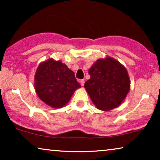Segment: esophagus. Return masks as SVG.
Returning <instances> with one entry per match:
<instances>
[{"instance_id": "1", "label": "esophagus", "mask_w": 160, "mask_h": 160, "mask_svg": "<svg viewBox=\"0 0 160 160\" xmlns=\"http://www.w3.org/2000/svg\"><path fill=\"white\" fill-rule=\"evenodd\" d=\"M80 84H81V85H82V86H84V79L80 80Z\"/></svg>"}]
</instances>
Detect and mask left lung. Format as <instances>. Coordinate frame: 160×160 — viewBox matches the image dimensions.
<instances>
[{
	"label": "left lung",
	"instance_id": "obj_1",
	"mask_svg": "<svg viewBox=\"0 0 160 160\" xmlns=\"http://www.w3.org/2000/svg\"><path fill=\"white\" fill-rule=\"evenodd\" d=\"M90 78L84 84L96 108L109 111L121 105L129 92L130 81L125 68L115 59H99L89 70Z\"/></svg>",
	"mask_w": 160,
	"mask_h": 160
}]
</instances>
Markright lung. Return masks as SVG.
<instances>
[{"instance_id": "add662e5", "label": "right lung", "mask_w": 160, "mask_h": 160, "mask_svg": "<svg viewBox=\"0 0 160 160\" xmlns=\"http://www.w3.org/2000/svg\"><path fill=\"white\" fill-rule=\"evenodd\" d=\"M34 86L38 98L55 108L66 105L74 91L81 87L73 72L61 61L52 58L38 65L35 74Z\"/></svg>"}]
</instances>
